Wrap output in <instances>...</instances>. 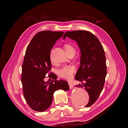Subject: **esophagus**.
I'll return each mask as SVG.
<instances>
[{
	"label": "esophagus",
	"mask_w": 128,
	"mask_h": 128,
	"mask_svg": "<svg viewBox=\"0 0 128 128\" xmlns=\"http://www.w3.org/2000/svg\"><path fill=\"white\" fill-rule=\"evenodd\" d=\"M68 84H69V88H70V89H72V88H73V86H74V85H73V84H72V83L70 82H68Z\"/></svg>",
	"instance_id": "1"
}]
</instances>
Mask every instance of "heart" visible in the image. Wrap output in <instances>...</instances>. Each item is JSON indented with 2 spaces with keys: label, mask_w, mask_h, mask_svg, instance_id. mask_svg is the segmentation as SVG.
<instances>
[{
  "label": "heart",
  "mask_w": 128,
  "mask_h": 128,
  "mask_svg": "<svg viewBox=\"0 0 128 128\" xmlns=\"http://www.w3.org/2000/svg\"><path fill=\"white\" fill-rule=\"evenodd\" d=\"M64 48L66 50L67 54H69L75 53V49L71 45L66 44L64 45ZM50 61L51 63L53 64L54 62L53 59L51 57L50 58ZM75 71V68L74 66L72 65H64L62 67L58 70V75L60 77L65 79H70L72 78L74 73Z\"/></svg>",
  "instance_id": "obj_1"
}]
</instances>
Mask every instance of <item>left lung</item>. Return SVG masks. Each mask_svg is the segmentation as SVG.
<instances>
[{
    "label": "left lung",
    "mask_w": 128,
    "mask_h": 128,
    "mask_svg": "<svg viewBox=\"0 0 128 128\" xmlns=\"http://www.w3.org/2000/svg\"><path fill=\"white\" fill-rule=\"evenodd\" d=\"M66 37L74 40L80 50V67L75 79L83 84L76 85V86L84 88L88 92L89 101L86 107H89L97 100L104 86L107 74L104 50L98 38L87 31L67 32L64 34L63 39Z\"/></svg>",
    "instance_id": "8db88e82"
}]
</instances>
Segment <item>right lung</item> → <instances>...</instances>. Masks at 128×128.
<instances>
[{
  "instance_id": "right-lung-1",
  "label": "right lung",
  "mask_w": 128,
  "mask_h": 128,
  "mask_svg": "<svg viewBox=\"0 0 128 128\" xmlns=\"http://www.w3.org/2000/svg\"><path fill=\"white\" fill-rule=\"evenodd\" d=\"M64 33L46 30L38 32L26 50L22 67L21 82L26 102L35 111L43 112L48 109L56 90L69 89L68 82L56 80V76L53 73L48 77L54 81L45 82L44 80L51 69L50 52L53 46Z\"/></svg>"
}]
</instances>
